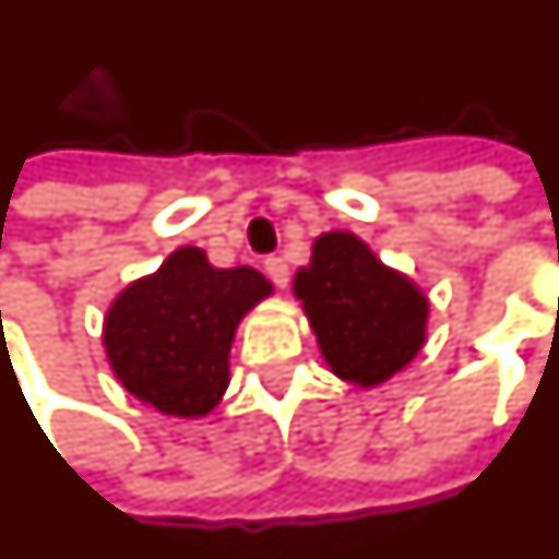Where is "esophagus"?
<instances>
[{
	"instance_id": "1",
	"label": "esophagus",
	"mask_w": 559,
	"mask_h": 559,
	"mask_svg": "<svg viewBox=\"0 0 559 559\" xmlns=\"http://www.w3.org/2000/svg\"><path fill=\"white\" fill-rule=\"evenodd\" d=\"M263 266H266V275L272 278L275 287H287V281H290V266H287L281 257H266Z\"/></svg>"
}]
</instances>
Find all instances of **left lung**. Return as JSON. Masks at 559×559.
Masks as SVG:
<instances>
[{
    "label": "left lung",
    "instance_id": "8db88e82",
    "mask_svg": "<svg viewBox=\"0 0 559 559\" xmlns=\"http://www.w3.org/2000/svg\"><path fill=\"white\" fill-rule=\"evenodd\" d=\"M293 290L302 299L323 360L360 388L388 381L424 345L427 296L350 233L320 236Z\"/></svg>",
    "mask_w": 559,
    "mask_h": 559
}]
</instances>
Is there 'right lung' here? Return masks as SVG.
<instances>
[{
	"instance_id": "add662e5",
	"label": "right lung",
	"mask_w": 559,
	"mask_h": 559,
	"mask_svg": "<svg viewBox=\"0 0 559 559\" xmlns=\"http://www.w3.org/2000/svg\"><path fill=\"white\" fill-rule=\"evenodd\" d=\"M269 293L272 284L257 269H214L199 248H178L108 308L111 369L163 415H209L229 384L236 326Z\"/></svg>"
}]
</instances>
